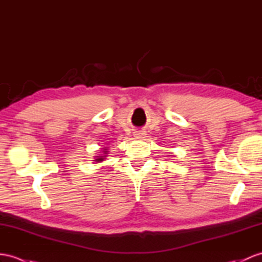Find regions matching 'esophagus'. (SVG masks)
<instances>
[{"instance_id": "obj_1", "label": "esophagus", "mask_w": 262, "mask_h": 262, "mask_svg": "<svg viewBox=\"0 0 262 262\" xmlns=\"http://www.w3.org/2000/svg\"><path fill=\"white\" fill-rule=\"evenodd\" d=\"M135 136H136V138H138V139H143V138L145 137V132H143V131L136 132Z\"/></svg>"}]
</instances>
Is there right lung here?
<instances>
[{
  "label": "right lung",
  "mask_w": 262,
  "mask_h": 262,
  "mask_svg": "<svg viewBox=\"0 0 262 262\" xmlns=\"http://www.w3.org/2000/svg\"><path fill=\"white\" fill-rule=\"evenodd\" d=\"M103 155H100V156H97L98 157V159H95V160H93V161H95V162H102L105 159V157H106V153L109 152V151H106V149L105 148H103Z\"/></svg>",
  "instance_id": "obj_1"
}]
</instances>
